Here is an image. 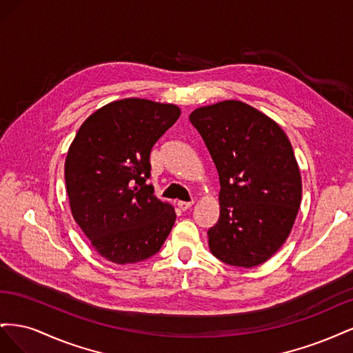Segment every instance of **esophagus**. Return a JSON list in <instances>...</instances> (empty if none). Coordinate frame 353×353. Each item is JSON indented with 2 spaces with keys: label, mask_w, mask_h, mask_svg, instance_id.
Returning <instances> with one entry per match:
<instances>
[{
  "label": "esophagus",
  "mask_w": 353,
  "mask_h": 353,
  "mask_svg": "<svg viewBox=\"0 0 353 353\" xmlns=\"http://www.w3.org/2000/svg\"><path fill=\"white\" fill-rule=\"evenodd\" d=\"M193 203H194V201H181V200H179V201L176 203V205H178V208H179L181 210H187V209H190L191 206H193Z\"/></svg>",
  "instance_id": "1"
}]
</instances>
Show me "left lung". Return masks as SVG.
I'll use <instances>...</instances> for the list:
<instances>
[{
  "label": "left lung",
  "mask_w": 353,
  "mask_h": 353,
  "mask_svg": "<svg viewBox=\"0 0 353 353\" xmlns=\"http://www.w3.org/2000/svg\"><path fill=\"white\" fill-rule=\"evenodd\" d=\"M190 122L219 175V219L209 231L212 254L227 265L268 261L290 234L302 178L287 135L271 117L237 100L199 108Z\"/></svg>",
  "instance_id": "1"
}]
</instances>
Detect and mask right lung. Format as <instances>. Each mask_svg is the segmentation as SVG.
Here are the masks:
<instances>
[{"mask_svg": "<svg viewBox=\"0 0 353 353\" xmlns=\"http://www.w3.org/2000/svg\"><path fill=\"white\" fill-rule=\"evenodd\" d=\"M179 114L175 104L117 100L94 112L70 144L65 179L72 215L104 259L145 261L172 230L174 208L145 181L153 145Z\"/></svg>", "mask_w": 353, "mask_h": 353, "instance_id": "add662e5", "label": "right lung"}]
</instances>
